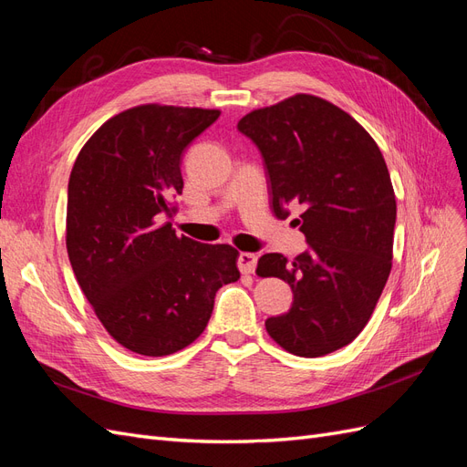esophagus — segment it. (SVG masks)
Returning <instances> with one entry per match:
<instances>
[{"label": "esophagus", "instance_id": "34e87169", "mask_svg": "<svg viewBox=\"0 0 467 467\" xmlns=\"http://www.w3.org/2000/svg\"><path fill=\"white\" fill-rule=\"evenodd\" d=\"M237 266L242 275H251L255 273V266H257V255H253V253H239L237 257Z\"/></svg>", "mask_w": 467, "mask_h": 467}]
</instances>
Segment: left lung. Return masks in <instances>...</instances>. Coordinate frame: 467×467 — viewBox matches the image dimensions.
<instances>
[{"mask_svg":"<svg viewBox=\"0 0 467 467\" xmlns=\"http://www.w3.org/2000/svg\"><path fill=\"white\" fill-rule=\"evenodd\" d=\"M237 129L263 155L275 216L302 204L309 244L292 263L280 253L259 259L257 275L294 294L266 333L296 357L329 355L366 327L391 271L398 206L384 155L348 112L307 93L251 110Z\"/></svg>","mask_w":467,"mask_h":467,"instance_id":"8db88e82","label":"left lung"}]
</instances>
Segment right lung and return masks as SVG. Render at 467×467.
<instances>
[{"instance_id":"add662e5","label":"right lung","mask_w":467,"mask_h":467,"mask_svg":"<svg viewBox=\"0 0 467 467\" xmlns=\"http://www.w3.org/2000/svg\"><path fill=\"white\" fill-rule=\"evenodd\" d=\"M218 109L138 105L81 148L67 182L66 247L93 312L119 345L167 357L206 329L216 292L239 278L232 245L177 235L181 158Z\"/></svg>"}]
</instances>
